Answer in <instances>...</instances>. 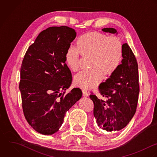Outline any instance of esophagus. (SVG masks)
I'll use <instances>...</instances> for the list:
<instances>
[{
  "instance_id": "obj_1",
  "label": "esophagus",
  "mask_w": 157,
  "mask_h": 157,
  "mask_svg": "<svg viewBox=\"0 0 157 157\" xmlns=\"http://www.w3.org/2000/svg\"><path fill=\"white\" fill-rule=\"evenodd\" d=\"M82 94L84 97H87L89 95V94L86 90H82Z\"/></svg>"
}]
</instances>
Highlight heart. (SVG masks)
Wrapping results in <instances>:
<instances>
[{"instance_id":"obj_1","label":"heart","mask_w":157,"mask_h":157,"mask_svg":"<svg viewBox=\"0 0 157 157\" xmlns=\"http://www.w3.org/2000/svg\"><path fill=\"white\" fill-rule=\"evenodd\" d=\"M79 54L83 58H89L90 69L76 75L74 84L80 88L91 89L99 84L102 75L110 76L118 69L123 59V43L116 36L89 32L78 38L76 49L69 48L65 53V63L73 71L78 69Z\"/></svg>"}]
</instances>
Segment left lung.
Returning <instances> with one entry per match:
<instances>
[{"label": "left lung", "mask_w": 157, "mask_h": 157, "mask_svg": "<svg viewBox=\"0 0 157 157\" xmlns=\"http://www.w3.org/2000/svg\"><path fill=\"white\" fill-rule=\"evenodd\" d=\"M102 31L118 34L113 28H105ZM123 46L121 64L98 88L99 94L106 100L90 95L94 103V115L97 124L109 133L120 131L129 123L136 112L140 92L136 58L127 44Z\"/></svg>", "instance_id": "8db88e82"}]
</instances>
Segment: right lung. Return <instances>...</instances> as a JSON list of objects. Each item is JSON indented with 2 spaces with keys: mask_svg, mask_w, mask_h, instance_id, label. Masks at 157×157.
I'll use <instances>...</instances> for the list:
<instances>
[{
  "mask_svg": "<svg viewBox=\"0 0 157 157\" xmlns=\"http://www.w3.org/2000/svg\"><path fill=\"white\" fill-rule=\"evenodd\" d=\"M76 36L68 27H49L39 34L22 61L19 89L24 116L41 134L57 132L67 111L82 97L79 88L64 95L72 82L65 55Z\"/></svg>",
  "mask_w": 157,
  "mask_h": 157,
  "instance_id": "obj_1",
  "label": "right lung"
}]
</instances>
